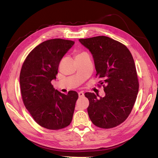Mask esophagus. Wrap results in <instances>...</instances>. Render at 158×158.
<instances>
[{
    "instance_id": "obj_1",
    "label": "esophagus",
    "mask_w": 158,
    "mask_h": 158,
    "mask_svg": "<svg viewBox=\"0 0 158 158\" xmlns=\"http://www.w3.org/2000/svg\"><path fill=\"white\" fill-rule=\"evenodd\" d=\"M79 94V97H83L84 96V93H83V92H79L78 93Z\"/></svg>"
}]
</instances>
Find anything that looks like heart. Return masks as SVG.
<instances>
[{
	"label": "heart",
	"instance_id": "b5f03b06",
	"mask_svg": "<svg viewBox=\"0 0 158 158\" xmlns=\"http://www.w3.org/2000/svg\"><path fill=\"white\" fill-rule=\"evenodd\" d=\"M78 55H79V54H78Z\"/></svg>",
	"mask_w": 158,
	"mask_h": 158
}]
</instances>
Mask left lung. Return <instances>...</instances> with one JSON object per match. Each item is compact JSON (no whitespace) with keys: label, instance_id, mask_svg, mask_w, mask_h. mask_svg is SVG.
I'll return each mask as SVG.
<instances>
[{"label":"left lung","instance_id":"left-lung-1","mask_svg":"<svg viewBox=\"0 0 158 158\" xmlns=\"http://www.w3.org/2000/svg\"><path fill=\"white\" fill-rule=\"evenodd\" d=\"M91 52L96 76L101 79L105 96L87 92L88 113L92 123L101 128H112L123 123L132 111L139 92V81L133 57L126 46L108 36L79 39Z\"/></svg>","mask_w":158,"mask_h":158}]
</instances>
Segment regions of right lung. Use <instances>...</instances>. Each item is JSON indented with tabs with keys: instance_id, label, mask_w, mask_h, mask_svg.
<instances>
[{
	"instance_id": "1",
	"label": "right lung",
	"mask_w": 158,
	"mask_h": 158,
	"mask_svg": "<svg viewBox=\"0 0 158 158\" xmlns=\"http://www.w3.org/2000/svg\"><path fill=\"white\" fill-rule=\"evenodd\" d=\"M75 44L70 40L50 39L33 49L23 62L19 75L23 104L39 125L60 130L71 122L78 94H62L53 88L60 60Z\"/></svg>"
}]
</instances>
